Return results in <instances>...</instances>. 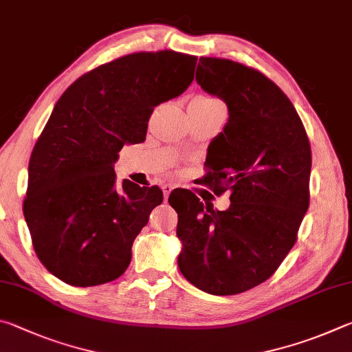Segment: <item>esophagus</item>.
<instances>
[{"label": "esophagus", "instance_id": "esophagus-1", "mask_svg": "<svg viewBox=\"0 0 352 352\" xmlns=\"http://www.w3.org/2000/svg\"><path fill=\"white\" fill-rule=\"evenodd\" d=\"M171 190H173V187H171V186H168V184H166V186H164V187H162V192H164V198H165V199H168V196H170V193H171Z\"/></svg>", "mask_w": 352, "mask_h": 352}]
</instances>
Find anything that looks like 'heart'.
<instances>
[{
	"instance_id": "1",
	"label": "heart",
	"mask_w": 352,
	"mask_h": 352,
	"mask_svg": "<svg viewBox=\"0 0 352 352\" xmlns=\"http://www.w3.org/2000/svg\"><path fill=\"white\" fill-rule=\"evenodd\" d=\"M199 98L204 102H218V100H214V98H208V97H199Z\"/></svg>"
}]
</instances>
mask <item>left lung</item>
Returning a JSON list of instances; mask_svg holds the SVG:
<instances>
[{
	"label": "left lung",
	"mask_w": 352,
	"mask_h": 352,
	"mask_svg": "<svg viewBox=\"0 0 352 352\" xmlns=\"http://www.w3.org/2000/svg\"><path fill=\"white\" fill-rule=\"evenodd\" d=\"M196 82L229 108L206 165L214 192H230V207L213 210L188 190L170 195L177 264L201 291L235 295L270 278L297 241L309 207L311 145L292 102L254 67L201 57Z\"/></svg>",
	"instance_id": "8db88e82"
}]
</instances>
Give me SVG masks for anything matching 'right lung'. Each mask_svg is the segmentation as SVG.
<instances>
[{
	"label": "right lung",
	"mask_w": 352,
	"mask_h": 352,
	"mask_svg": "<svg viewBox=\"0 0 352 352\" xmlns=\"http://www.w3.org/2000/svg\"><path fill=\"white\" fill-rule=\"evenodd\" d=\"M198 57L134 52L83 74L67 88L29 160L23 212L43 266L71 286L109 283L131 263V248L157 186H116L114 162L126 144L145 140L154 107L193 82Z\"/></svg>",
	"instance_id": "right-lung-1"
}]
</instances>
